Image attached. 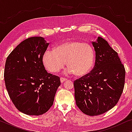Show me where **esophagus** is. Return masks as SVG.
I'll list each match as a JSON object with an SVG mask.
<instances>
[{
	"label": "esophagus",
	"instance_id": "1",
	"mask_svg": "<svg viewBox=\"0 0 132 132\" xmlns=\"http://www.w3.org/2000/svg\"><path fill=\"white\" fill-rule=\"evenodd\" d=\"M67 80L65 78H63V77H61L60 78V80H61V83H63L64 82H65Z\"/></svg>",
	"mask_w": 132,
	"mask_h": 132
}]
</instances>
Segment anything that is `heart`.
Returning <instances> with one entry per match:
<instances>
[{
	"instance_id": "obj_1",
	"label": "heart",
	"mask_w": 132,
	"mask_h": 132,
	"mask_svg": "<svg viewBox=\"0 0 132 132\" xmlns=\"http://www.w3.org/2000/svg\"><path fill=\"white\" fill-rule=\"evenodd\" d=\"M65 75L76 73L83 76L89 73L95 62V52L91 44L78 41H69L59 45L55 48H48L43 55V62L46 68L56 73L65 65Z\"/></svg>"
}]
</instances>
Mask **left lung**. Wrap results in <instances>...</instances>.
Masks as SVG:
<instances>
[{
	"label": "left lung",
	"instance_id": "obj_1",
	"mask_svg": "<svg viewBox=\"0 0 132 132\" xmlns=\"http://www.w3.org/2000/svg\"><path fill=\"white\" fill-rule=\"evenodd\" d=\"M95 52L93 69L74 82L76 105L83 113L96 116L116 105L123 91L125 68L118 53L105 39L92 41Z\"/></svg>",
	"mask_w": 132,
	"mask_h": 132
}]
</instances>
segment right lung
<instances>
[{"mask_svg": "<svg viewBox=\"0 0 132 132\" xmlns=\"http://www.w3.org/2000/svg\"><path fill=\"white\" fill-rule=\"evenodd\" d=\"M49 43L41 37L25 39L12 50L5 63L4 77L12 102L19 111L40 115L53 105L60 78L48 73L43 55Z\"/></svg>", "mask_w": 132, "mask_h": 132, "instance_id": "right-lung-1", "label": "right lung"}]
</instances>
